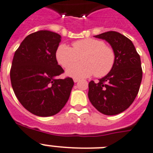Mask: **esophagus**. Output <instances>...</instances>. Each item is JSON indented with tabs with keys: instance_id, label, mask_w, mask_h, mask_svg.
Listing matches in <instances>:
<instances>
[{
	"instance_id": "34e87169",
	"label": "esophagus",
	"mask_w": 153,
	"mask_h": 153,
	"mask_svg": "<svg viewBox=\"0 0 153 153\" xmlns=\"http://www.w3.org/2000/svg\"><path fill=\"white\" fill-rule=\"evenodd\" d=\"M79 79H78V78H74V83H77L78 81H79Z\"/></svg>"
}]
</instances>
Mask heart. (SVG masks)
Segmentation results:
<instances>
[{"instance_id": "heart-1", "label": "heart", "mask_w": 153, "mask_h": 153, "mask_svg": "<svg viewBox=\"0 0 153 153\" xmlns=\"http://www.w3.org/2000/svg\"><path fill=\"white\" fill-rule=\"evenodd\" d=\"M73 48L65 44L58 47L56 59L60 65L68 68L82 57L83 63H78L66 71L67 75L75 78H84L94 74L96 77H102L109 73L116 61L115 51L103 40L86 38L73 43Z\"/></svg>"}]
</instances>
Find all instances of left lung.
<instances>
[{
	"label": "left lung",
	"mask_w": 153,
	"mask_h": 153,
	"mask_svg": "<svg viewBox=\"0 0 153 153\" xmlns=\"http://www.w3.org/2000/svg\"><path fill=\"white\" fill-rule=\"evenodd\" d=\"M94 36L112 46L116 61L112 70L98 83H89L88 98L100 113L119 114L129 108L139 91L142 79L140 55L132 41L120 33L108 31Z\"/></svg>",
	"instance_id": "8db88e82"
}]
</instances>
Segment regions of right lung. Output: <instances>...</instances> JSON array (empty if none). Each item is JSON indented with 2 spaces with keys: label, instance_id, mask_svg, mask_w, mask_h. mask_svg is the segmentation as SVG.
Masks as SVG:
<instances>
[{
  "label": "right lung",
  "instance_id": "obj_1",
  "mask_svg": "<svg viewBox=\"0 0 153 153\" xmlns=\"http://www.w3.org/2000/svg\"><path fill=\"white\" fill-rule=\"evenodd\" d=\"M60 42L59 34L40 30L26 36L14 55L10 78L15 94L24 108L38 117L59 113L74 87L72 78H57L64 73L56 59Z\"/></svg>",
  "mask_w": 153,
  "mask_h": 153
}]
</instances>
